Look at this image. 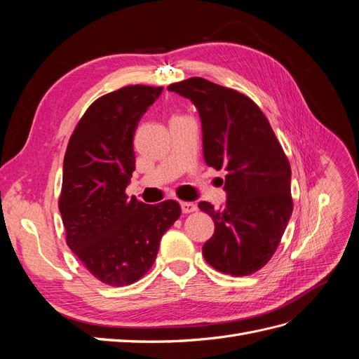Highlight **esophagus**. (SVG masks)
I'll return each instance as SVG.
<instances>
[{
  "label": "esophagus",
  "instance_id": "obj_1",
  "mask_svg": "<svg viewBox=\"0 0 359 359\" xmlns=\"http://www.w3.org/2000/svg\"><path fill=\"white\" fill-rule=\"evenodd\" d=\"M180 205H181V210L184 214H190V212H194L198 210L196 203H193V202H181Z\"/></svg>",
  "mask_w": 359,
  "mask_h": 359
}]
</instances>
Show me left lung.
Listing matches in <instances>:
<instances>
[{
    "label": "left lung",
    "instance_id": "1",
    "mask_svg": "<svg viewBox=\"0 0 359 359\" xmlns=\"http://www.w3.org/2000/svg\"><path fill=\"white\" fill-rule=\"evenodd\" d=\"M168 90L196 106L206 165L226 170V203L220 210L199 203L215 224L202 247L205 260L233 277L253 274L274 255L293 210L283 148L247 95L202 78L172 83Z\"/></svg>",
    "mask_w": 359,
    "mask_h": 359
}]
</instances>
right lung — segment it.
Instances as JSON below:
<instances>
[{"mask_svg":"<svg viewBox=\"0 0 359 359\" xmlns=\"http://www.w3.org/2000/svg\"><path fill=\"white\" fill-rule=\"evenodd\" d=\"M161 86L130 85L95 100L70 137L62 165L60 212L67 245L90 273L127 286L153 266L163 233L178 220L175 201L126 196L135 170L133 136Z\"/></svg>","mask_w":359,"mask_h":359,"instance_id":"right-lung-1","label":"right lung"}]
</instances>
